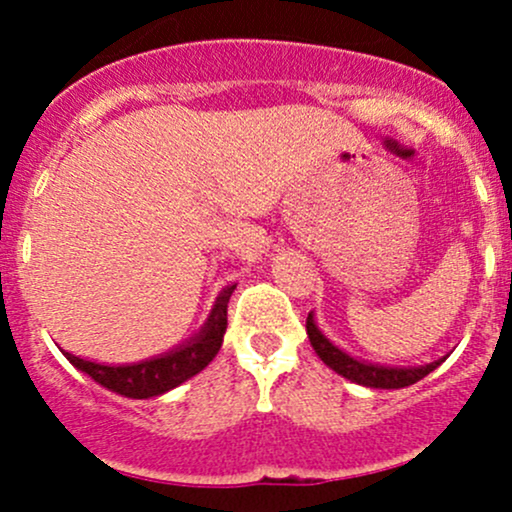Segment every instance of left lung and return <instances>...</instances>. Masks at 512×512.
I'll return each instance as SVG.
<instances>
[{
  "label": "left lung",
  "mask_w": 512,
  "mask_h": 512,
  "mask_svg": "<svg viewBox=\"0 0 512 512\" xmlns=\"http://www.w3.org/2000/svg\"><path fill=\"white\" fill-rule=\"evenodd\" d=\"M305 330H308L310 344H313L315 354L322 358L332 370H337L339 375H344L346 380L366 387H380V390H399V387H407L419 383L421 378H426L431 370H436L443 361H433L428 366L421 368H385V366H373V363H363L344 354L342 349L330 344V339H325V334L315 327L313 313H308L305 320Z\"/></svg>",
  "instance_id": "1"
}]
</instances>
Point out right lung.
Segmentation results:
<instances>
[{
  "mask_svg": "<svg viewBox=\"0 0 512 512\" xmlns=\"http://www.w3.org/2000/svg\"><path fill=\"white\" fill-rule=\"evenodd\" d=\"M233 289H236V284L228 286V289L221 293L214 310H211L209 322L204 325V330L199 332L192 342L182 346V349L170 351L166 356L151 358V361L142 363H132V366H101V363L84 361V358L69 354V351H64V356H67V361L72 363L74 368L84 370V373L91 375L96 383L117 392V395H125L132 399L163 395V392L173 390V387L190 380L192 375H197L199 370L207 368L211 358L219 354L223 332H226L228 325V301H231Z\"/></svg>",
  "mask_w": 512,
  "mask_h": 512,
  "instance_id": "obj_1",
  "label": "right lung"
}]
</instances>
